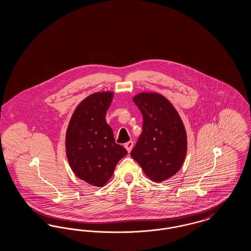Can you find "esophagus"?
Here are the masks:
<instances>
[{"label": "esophagus", "mask_w": 251, "mask_h": 251, "mask_svg": "<svg viewBox=\"0 0 251 251\" xmlns=\"http://www.w3.org/2000/svg\"><path fill=\"white\" fill-rule=\"evenodd\" d=\"M124 147H125V149L128 151V152L130 153L131 149H132V147H133V142H132V141H129V142H127V143L124 145Z\"/></svg>", "instance_id": "esophagus-1"}]
</instances>
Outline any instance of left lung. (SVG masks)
Returning a JSON list of instances; mask_svg holds the SVG:
<instances>
[{"mask_svg": "<svg viewBox=\"0 0 251 251\" xmlns=\"http://www.w3.org/2000/svg\"><path fill=\"white\" fill-rule=\"evenodd\" d=\"M143 116V131L131 156L148 178L161 182L174 176L183 165L187 135L179 113L159 93L141 92L132 98Z\"/></svg>", "mask_w": 251, "mask_h": 251, "instance_id": "obj_1", "label": "left lung"}]
</instances>
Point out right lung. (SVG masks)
I'll use <instances>...</instances> for the list:
<instances>
[{
	"label": "right lung",
	"mask_w": 251,
	"mask_h": 251,
	"mask_svg": "<svg viewBox=\"0 0 251 251\" xmlns=\"http://www.w3.org/2000/svg\"><path fill=\"white\" fill-rule=\"evenodd\" d=\"M114 93L96 92L75 108L66 132V153L73 173L87 183L102 187L113 176L125 148L115 142L105 120Z\"/></svg>",
	"instance_id": "right-lung-1"
}]
</instances>
